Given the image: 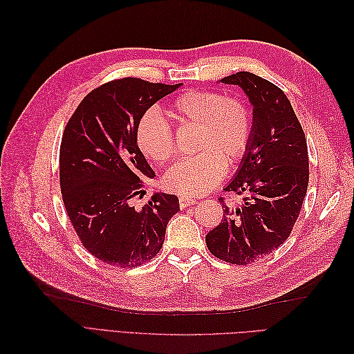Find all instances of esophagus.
I'll return each instance as SVG.
<instances>
[{
  "label": "esophagus",
  "mask_w": 354,
  "mask_h": 354,
  "mask_svg": "<svg viewBox=\"0 0 354 354\" xmlns=\"http://www.w3.org/2000/svg\"><path fill=\"white\" fill-rule=\"evenodd\" d=\"M195 202H196V199H194V198L181 196V198L178 199V205H180V208H181V209H183V208H186V207H189V205H194Z\"/></svg>",
  "instance_id": "obj_1"
}]
</instances>
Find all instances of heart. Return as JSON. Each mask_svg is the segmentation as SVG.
Instances as JSON below:
<instances>
[{
  "mask_svg": "<svg viewBox=\"0 0 354 354\" xmlns=\"http://www.w3.org/2000/svg\"><path fill=\"white\" fill-rule=\"evenodd\" d=\"M167 115L176 125H195L194 156L181 159L168 169L162 185L183 196L205 195L245 155L252 136V112L243 97L211 90H192L169 104ZM137 146L156 164L174 156V137L164 116L147 111L138 121Z\"/></svg>",
  "mask_w": 354,
  "mask_h": 354,
  "instance_id": "b5f03b06",
  "label": "heart"
}]
</instances>
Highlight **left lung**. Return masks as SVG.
<instances>
[{"mask_svg":"<svg viewBox=\"0 0 354 354\" xmlns=\"http://www.w3.org/2000/svg\"><path fill=\"white\" fill-rule=\"evenodd\" d=\"M220 82L239 85L252 104V136L238 173L226 192L246 194L229 208L205 242L217 259L246 266L263 259L289 238L308 185L307 142L286 94L251 72H236Z\"/></svg>","mask_w":354,"mask_h":354,"instance_id":"obj_1","label":"left lung"}]
</instances>
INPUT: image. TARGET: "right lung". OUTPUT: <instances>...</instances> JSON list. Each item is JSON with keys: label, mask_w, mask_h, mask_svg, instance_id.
<instances>
[{"label": "right lung", "mask_w": 354, "mask_h": 354, "mask_svg": "<svg viewBox=\"0 0 354 354\" xmlns=\"http://www.w3.org/2000/svg\"><path fill=\"white\" fill-rule=\"evenodd\" d=\"M181 84H153L140 78L106 82L78 104L63 131L60 189L72 226L91 255L133 269L162 248L178 198L155 194L136 209L143 178L155 171L137 146L136 131L146 111Z\"/></svg>", "instance_id": "obj_1"}]
</instances>
